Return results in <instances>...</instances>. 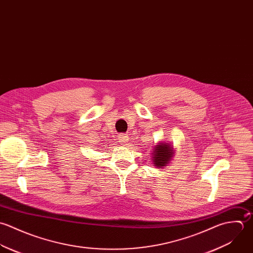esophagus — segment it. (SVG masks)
I'll return each instance as SVG.
<instances>
[{
  "instance_id": "esophagus-1",
  "label": "esophagus",
  "mask_w": 253,
  "mask_h": 253,
  "mask_svg": "<svg viewBox=\"0 0 253 253\" xmlns=\"http://www.w3.org/2000/svg\"><path fill=\"white\" fill-rule=\"evenodd\" d=\"M119 140H120V142L122 143V145H126V143H127V141H128V136L126 135V134H121V135L119 136Z\"/></svg>"
}]
</instances>
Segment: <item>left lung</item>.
I'll use <instances>...</instances> for the list:
<instances>
[{"mask_svg":"<svg viewBox=\"0 0 253 253\" xmlns=\"http://www.w3.org/2000/svg\"><path fill=\"white\" fill-rule=\"evenodd\" d=\"M174 155L175 151L173 149V146H171V144L168 142L161 141L153 147L151 153L152 164L155 168H165L172 160Z\"/></svg>","mask_w":253,"mask_h":253,"instance_id":"8db88e82","label":"left lung"}]
</instances>
